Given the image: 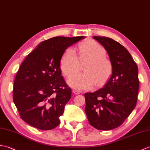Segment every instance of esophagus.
Here are the masks:
<instances>
[{
	"label": "esophagus",
	"mask_w": 150,
	"mask_h": 150,
	"mask_svg": "<svg viewBox=\"0 0 150 150\" xmlns=\"http://www.w3.org/2000/svg\"><path fill=\"white\" fill-rule=\"evenodd\" d=\"M72 92L73 93H74L75 95H79V94H81V91H78L77 89H73L72 90Z\"/></svg>",
	"instance_id": "34e87169"
}]
</instances>
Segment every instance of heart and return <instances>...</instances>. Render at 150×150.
Instances as JSON below:
<instances>
[{"label":"heart","mask_w":150,"mask_h":150,"mask_svg":"<svg viewBox=\"0 0 150 150\" xmlns=\"http://www.w3.org/2000/svg\"><path fill=\"white\" fill-rule=\"evenodd\" d=\"M104 48L95 40H89L79 46V58L74 48L68 47L64 52L61 60V68L63 74L70 76L80 70V63L83 66V74L70 76L68 84L78 89H89L96 84L105 83L112 73V64L105 56ZM79 60H78V59Z\"/></svg>","instance_id":"1"}]
</instances>
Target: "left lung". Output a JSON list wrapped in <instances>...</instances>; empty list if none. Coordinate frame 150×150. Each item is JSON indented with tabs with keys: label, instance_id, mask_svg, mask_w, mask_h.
Returning <instances> with one entry per match:
<instances>
[{
	"label": "left lung",
	"instance_id": "left-lung-1",
	"mask_svg": "<svg viewBox=\"0 0 150 150\" xmlns=\"http://www.w3.org/2000/svg\"><path fill=\"white\" fill-rule=\"evenodd\" d=\"M107 50L112 74L103 88L84 94L85 112L90 125L100 130L120 127L136 106L138 68L129 52L109 38L93 36Z\"/></svg>",
	"mask_w": 150,
	"mask_h": 150
}]
</instances>
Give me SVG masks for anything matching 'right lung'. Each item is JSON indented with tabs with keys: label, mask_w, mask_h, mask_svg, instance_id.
Masks as SVG:
<instances>
[{
	"label": "right lung",
	"mask_w": 150,
	"mask_h": 150,
	"mask_svg": "<svg viewBox=\"0 0 150 150\" xmlns=\"http://www.w3.org/2000/svg\"><path fill=\"white\" fill-rule=\"evenodd\" d=\"M84 36H57L42 41L27 55L17 72L13 102L20 117L41 130L60 123L71 89L61 76L60 61L67 48Z\"/></svg>",
	"instance_id": "obj_1"
}]
</instances>
